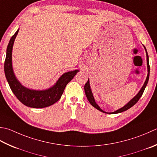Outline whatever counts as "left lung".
Segmentation results:
<instances>
[{
	"label": "left lung",
	"mask_w": 157,
	"mask_h": 157,
	"mask_svg": "<svg viewBox=\"0 0 157 157\" xmlns=\"http://www.w3.org/2000/svg\"><path fill=\"white\" fill-rule=\"evenodd\" d=\"M144 48H145V50L146 52V58H147V67H148V75H147V78L145 82H144V84L143 85L142 88H141V90H140L139 93H137V94L136 95V97H134L133 99H132L129 102H128L127 105H125L124 107H122V108L119 109L118 110H116V111L113 112H111L109 113H121L122 112H124L126 110L128 109L129 108H131V107H133L135 104H136L139 99H140V97H142V94L144 93V91L145 90L146 86L147 84H148V79H149V75H150V64H149V58H148V52L146 51V49L145 48V46H144ZM84 90H85V94H86V96L87 99L88 100L89 102L92 105H93L95 108L97 109L98 110H99V111L102 112L103 113H107L105 112H104L103 110L101 109L100 108V107L97 105L95 102L94 99V97H93V94L92 93V91H91V89H90V82H89V79H88V82L86 83V84L84 85Z\"/></svg>",
	"instance_id": "8db88e82"
}]
</instances>
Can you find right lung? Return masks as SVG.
Segmentation results:
<instances>
[{
    "mask_svg": "<svg viewBox=\"0 0 157 157\" xmlns=\"http://www.w3.org/2000/svg\"><path fill=\"white\" fill-rule=\"evenodd\" d=\"M18 31L19 29L11 36L9 42L4 64L5 77L11 90L17 99L26 106L33 108H44L53 105L60 99L66 86L74 78L79 70L64 73L55 85L47 90H36L24 87L15 78L12 67V49Z\"/></svg>",
    "mask_w": 157,
    "mask_h": 157,
    "instance_id": "add662e5",
    "label": "right lung"
}]
</instances>
